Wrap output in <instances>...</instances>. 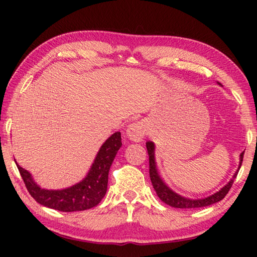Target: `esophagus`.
Listing matches in <instances>:
<instances>
[{"mask_svg":"<svg viewBox=\"0 0 257 257\" xmlns=\"http://www.w3.org/2000/svg\"><path fill=\"white\" fill-rule=\"evenodd\" d=\"M146 135L145 124L137 121V122L132 123L127 129V136L133 142H142Z\"/></svg>","mask_w":257,"mask_h":257,"instance_id":"34e87169","label":"esophagus"}]
</instances>
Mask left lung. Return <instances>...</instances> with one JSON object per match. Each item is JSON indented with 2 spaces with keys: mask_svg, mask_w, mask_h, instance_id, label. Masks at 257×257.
<instances>
[{
  "mask_svg": "<svg viewBox=\"0 0 257 257\" xmlns=\"http://www.w3.org/2000/svg\"><path fill=\"white\" fill-rule=\"evenodd\" d=\"M146 149H147V153H149L150 156V178L152 181V185H153V188L155 189L156 194L160 197V199L162 202H164L168 205H170L172 207H177V208H196V207H204V206H208L212 205V204L220 202L221 199H223L225 195L229 193L230 188L233 184L234 178L237 177L239 169L241 167L242 163V159H243V153L245 151L240 154V162H239V168L238 170L234 173L232 179L230 180L227 185H225L223 188H221L219 191H216L215 194L211 195L206 198L203 199H189V198H185L178 195L175 191L171 190L169 187L165 185V182L162 180V178L160 177L158 169H156V163H155V158H154V151H155V145L153 142H147L146 143Z\"/></svg>",
  "mask_w": 257,
  "mask_h": 257,
  "instance_id": "1",
  "label": "left lung"
}]
</instances>
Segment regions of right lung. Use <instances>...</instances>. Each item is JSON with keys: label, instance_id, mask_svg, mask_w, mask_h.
Returning <instances> with one entry per match:
<instances>
[{"label": "right lung", "instance_id": "right-lung-1", "mask_svg": "<svg viewBox=\"0 0 257 257\" xmlns=\"http://www.w3.org/2000/svg\"><path fill=\"white\" fill-rule=\"evenodd\" d=\"M121 145V134L116 132L101 146L92 168L84 179L66 189H43L34 181L27 170L18 164L17 167L23 177L26 188L41 205L61 212L85 211L96 206L105 196L108 170Z\"/></svg>", "mask_w": 257, "mask_h": 257}]
</instances>
